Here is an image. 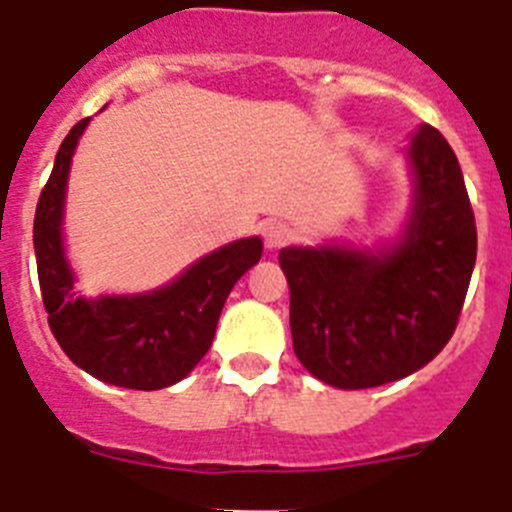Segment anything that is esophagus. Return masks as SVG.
Masks as SVG:
<instances>
[{
	"instance_id": "obj_1",
	"label": "esophagus",
	"mask_w": 512,
	"mask_h": 512,
	"mask_svg": "<svg viewBox=\"0 0 512 512\" xmlns=\"http://www.w3.org/2000/svg\"><path fill=\"white\" fill-rule=\"evenodd\" d=\"M261 235H264V243L269 248H282L287 246L289 241H292V235H295V230L289 228L287 223H266L264 230H261Z\"/></svg>"
}]
</instances>
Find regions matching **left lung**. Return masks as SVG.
<instances>
[{"label": "left lung", "instance_id": "1", "mask_svg": "<svg viewBox=\"0 0 512 512\" xmlns=\"http://www.w3.org/2000/svg\"><path fill=\"white\" fill-rule=\"evenodd\" d=\"M415 205L390 251L284 248L292 346L307 372L366 390L418 372L454 336L474 261L477 225L449 140L423 125L410 143Z\"/></svg>", "mask_w": 512, "mask_h": 512}]
</instances>
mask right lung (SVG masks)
<instances>
[{
	"instance_id": "1",
	"label": "right lung",
	"mask_w": 512,
	"mask_h": 512,
	"mask_svg": "<svg viewBox=\"0 0 512 512\" xmlns=\"http://www.w3.org/2000/svg\"><path fill=\"white\" fill-rule=\"evenodd\" d=\"M89 117L63 138L35 207L33 243L40 295L58 346L76 366L128 390H161L187 377L215 338L230 289L259 264L261 238L217 248L151 295L81 300L63 259L61 217L74 148Z\"/></svg>"
}]
</instances>
